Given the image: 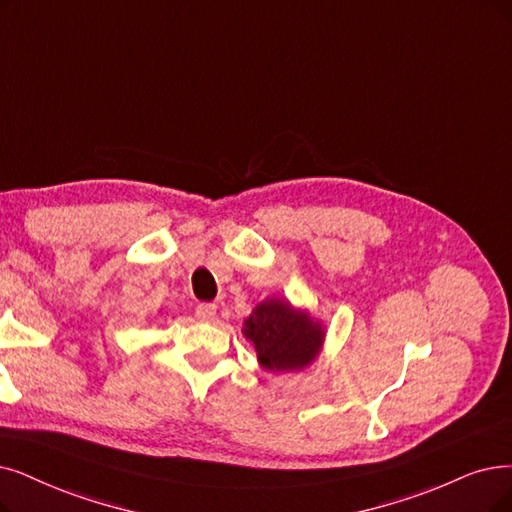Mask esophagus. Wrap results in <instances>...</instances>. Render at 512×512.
<instances>
[{
  "instance_id": "obj_1",
  "label": "esophagus",
  "mask_w": 512,
  "mask_h": 512,
  "mask_svg": "<svg viewBox=\"0 0 512 512\" xmlns=\"http://www.w3.org/2000/svg\"><path fill=\"white\" fill-rule=\"evenodd\" d=\"M195 315L201 321H214L216 319V304L212 302H201L195 306Z\"/></svg>"
}]
</instances>
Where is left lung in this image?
I'll list each match as a JSON object with an SVG mask.
<instances>
[{
    "label": "left lung",
    "mask_w": 512,
    "mask_h": 512,
    "mask_svg": "<svg viewBox=\"0 0 512 512\" xmlns=\"http://www.w3.org/2000/svg\"><path fill=\"white\" fill-rule=\"evenodd\" d=\"M245 336L267 370H300L317 355L323 332L309 317L294 311L288 302L267 300L245 319Z\"/></svg>",
    "instance_id": "obj_1"
}]
</instances>
